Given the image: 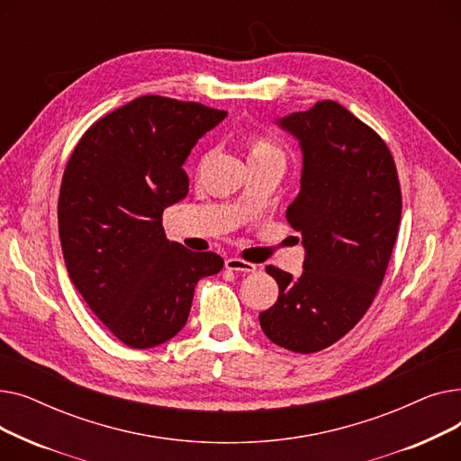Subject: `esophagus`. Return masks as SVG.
I'll return each instance as SVG.
<instances>
[{
	"mask_svg": "<svg viewBox=\"0 0 461 461\" xmlns=\"http://www.w3.org/2000/svg\"><path fill=\"white\" fill-rule=\"evenodd\" d=\"M224 265H226L228 271H237V273H254L256 271V265L254 263L245 261V259H240V258H228L224 261Z\"/></svg>",
	"mask_w": 461,
	"mask_h": 461,
	"instance_id": "34e87169",
	"label": "esophagus"
}]
</instances>
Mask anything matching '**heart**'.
<instances>
[{
    "label": "heart",
    "mask_w": 461,
    "mask_h": 461,
    "mask_svg": "<svg viewBox=\"0 0 461 461\" xmlns=\"http://www.w3.org/2000/svg\"><path fill=\"white\" fill-rule=\"evenodd\" d=\"M265 157H282L276 145H273L269 140L252 136L249 138V160L265 158Z\"/></svg>",
    "instance_id": "1"
}]
</instances>
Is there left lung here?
Here are the masks:
<instances>
[{
    "label": "left lung",
    "instance_id": "left-lung-1",
    "mask_svg": "<svg viewBox=\"0 0 461 461\" xmlns=\"http://www.w3.org/2000/svg\"><path fill=\"white\" fill-rule=\"evenodd\" d=\"M299 140L301 190L285 211L301 231L303 275L273 265L276 303L259 325L276 346L316 353L365 316L396 243L402 192L394 158L368 125L334 101L276 119Z\"/></svg>",
    "mask_w": 461,
    "mask_h": 461
}]
</instances>
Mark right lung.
Segmentation results:
<instances>
[{
	"instance_id": "obj_1",
	"label": "right lung",
	"mask_w": 461,
	"mask_h": 461,
	"mask_svg": "<svg viewBox=\"0 0 461 461\" xmlns=\"http://www.w3.org/2000/svg\"><path fill=\"white\" fill-rule=\"evenodd\" d=\"M226 115L198 103L138 96L93 123L67 162L58 202L67 273L129 348L174 338L188 320L194 287L224 267L214 252L167 240L162 212L188 194L183 164Z\"/></svg>"
}]
</instances>
